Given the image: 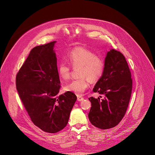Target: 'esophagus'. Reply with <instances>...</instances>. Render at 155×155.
<instances>
[{
  "label": "esophagus",
  "mask_w": 155,
  "mask_h": 155,
  "mask_svg": "<svg viewBox=\"0 0 155 155\" xmlns=\"http://www.w3.org/2000/svg\"><path fill=\"white\" fill-rule=\"evenodd\" d=\"M77 100H78V101H81L83 100V97L82 96H81L78 95L77 96Z\"/></svg>",
  "instance_id": "obj_1"
}]
</instances>
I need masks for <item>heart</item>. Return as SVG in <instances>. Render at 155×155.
<instances>
[{
  "label": "heart",
  "instance_id": "b5f03b06",
  "mask_svg": "<svg viewBox=\"0 0 155 155\" xmlns=\"http://www.w3.org/2000/svg\"><path fill=\"white\" fill-rule=\"evenodd\" d=\"M69 64L73 68L80 67L79 77L64 86V90L74 93L77 95L82 94L89 86V80L93 83L97 81L102 76L105 62L104 59L93 52L83 47H77L72 50L68 56ZM71 68L64 62L58 66V74L61 80L69 78Z\"/></svg>",
  "mask_w": 155,
  "mask_h": 155
}]
</instances>
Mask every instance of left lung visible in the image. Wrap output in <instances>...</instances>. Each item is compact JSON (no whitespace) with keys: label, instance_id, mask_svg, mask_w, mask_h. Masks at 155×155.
Returning <instances> with one entry per match:
<instances>
[{"label":"left lung","instance_id":"8db88e82","mask_svg":"<svg viewBox=\"0 0 155 155\" xmlns=\"http://www.w3.org/2000/svg\"><path fill=\"white\" fill-rule=\"evenodd\" d=\"M132 88L131 73L124 56L118 51L110 50L105 59L104 74L93 90L103 98H89L91 107L88 118L91 123L102 129L116 126L126 114Z\"/></svg>","mask_w":155,"mask_h":155}]
</instances>
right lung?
I'll return each mask as SVG.
<instances>
[{
  "label": "right lung",
  "instance_id": "1",
  "mask_svg": "<svg viewBox=\"0 0 155 155\" xmlns=\"http://www.w3.org/2000/svg\"><path fill=\"white\" fill-rule=\"evenodd\" d=\"M56 41L31 50L16 77L19 98L34 124L48 133H56L68 124L77 100L71 92L59 95L60 86Z\"/></svg>",
  "mask_w": 155,
  "mask_h": 155
}]
</instances>
